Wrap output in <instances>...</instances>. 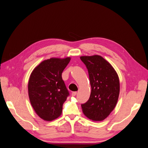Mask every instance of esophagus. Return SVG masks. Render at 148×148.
Here are the masks:
<instances>
[{"instance_id": "esophagus-1", "label": "esophagus", "mask_w": 148, "mask_h": 148, "mask_svg": "<svg viewBox=\"0 0 148 148\" xmlns=\"http://www.w3.org/2000/svg\"><path fill=\"white\" fill-rule=\"evenodd\" d=\"M77 92H73L72 93H71V96H75L76 95H77Z\"/></svg>"}]
</instances>
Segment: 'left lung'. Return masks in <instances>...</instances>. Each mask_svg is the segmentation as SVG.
Masks as SVG:
<instances>
[{
    "instance_id": "1",
    "label": "left lung",
    "mask_w": 148,
    "mask_h": 148,
    "mask_svg": "<svg viewBox=\"0 0 148 148\" xmlns=\"http://www.w3.org/2000/svg\"><path fill=\"white\" fill-rule=\"evenodd\" d=\"M89 73L91 92L89 100L82 105L84 115L92 121H102L112 112L120 93L118 74L102 56H81Z\"/></svg>"
}]
</instances>
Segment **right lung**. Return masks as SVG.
<instances>
[{"mask_svg": "<svg viewBox=\"0 0 148 148\" xmlns=\"http://www.w3.org/2000/svg\"><path fill=\"white\" fill-rule=\"evenodd\" d=\"M71 57L44 60L34 69L28 81L31 104L39 117L47 122L61 115L62 106L69 93L62 73Z\"/></svg>", "mask_w": 148, "mask_h": 148, "instance_id": "right-lung-1", "label": "right lung"}]
</instances>
